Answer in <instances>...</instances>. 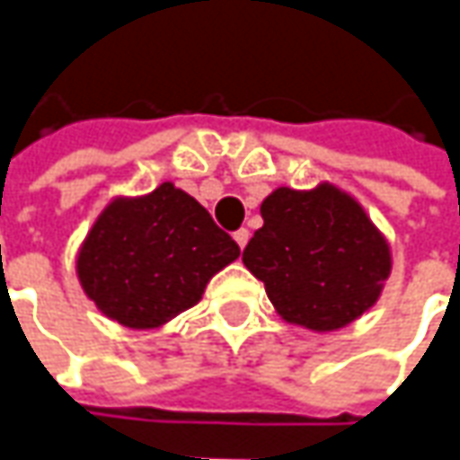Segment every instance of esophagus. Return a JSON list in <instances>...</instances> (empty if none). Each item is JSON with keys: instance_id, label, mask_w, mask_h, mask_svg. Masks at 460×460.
<instances>
[{"instance_id": "34e87169", "label": "esophagus", "mask_w": 460, "mask_h": 460, "mask_svg": "<svg viewBox=\"0 0 460 460\" xmlns=\"http://www.w3.org/2000/svg\"><path fill=\"white\" fill-rule=\"evenodd\" d=\"M233 238H235V243L240 245V251H243V248L248 245V238H251V233H248L245 227H240V230H235V233H233Z\"/></svg>"}]
</instances>
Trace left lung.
Here are the masks:
<instances>
[{
	"instance_id": "left-lung-1",
	"label": "left lung",
	"mask_w": 460,
	"mask_h": 460,
	"mask_svg": "<svg viewBox=\"0 0 460 460\" xmlns=\"http://www.w3.org/2000/svg\"><path fill=\"white\" fill-rule=\"evenodd\" d=\"M261 217L243 263L287 323L338 330L379 299L392 271L389 245L341 189L281 186L263 199Z\"/></svg>"
}]
</instances>
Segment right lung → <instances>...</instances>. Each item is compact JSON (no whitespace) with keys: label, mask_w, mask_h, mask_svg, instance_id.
I'll return each mask as SVG.
<instances>
[{"label":"right lung","mask_w":460,"mask_h":460,"mask_svg":"<svg viewBox=\"0 0 460 460\" xmlns=\"http://www.w3.org/2000/svg\"><path fill=\"white\" fill-rule=\"evenodd\" d=\"M240 256L194 197L161 184L137 199H117L79 251L84 292L119 325L158 327L202 299L212 276Z\"/></svg>","instance_id":"right-lung-1"}]
</instances>
